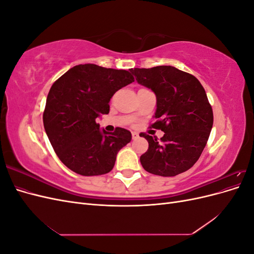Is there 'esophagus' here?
Here are the masks:
<instances>
[{
	"instance_id": "1",
	"label": "esophagus",
	"mask_w": 254,
	"mask_h": 254,
	"mask_svg": "<svg viewBox=\"0 0 254 254\" xmlns=\"http://www.w3.org/2000/svg\"><path fill=\"white\" fill-rule=\"evenodd\" d=\"M131 135H132V139L133 140H135V139H137V137H139V133H137V132H131Z\"/></svg>"
}]
</instances>
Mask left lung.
I'll return each mask as SVG.
<instances>
[{
    "label": "left lung",
    "mask_w": 254,
    "mask_h": 254,
    "mask_svg": "<svg viewBox=\"0 0 254 254\" xmlns=\"http://www.w3.org/2000/svg\"><path fill=\"white\" fill-rule=\"evenodd\" d=\"M136 81L157 97V121L151 127L164 135L144 132L148 149L140 161L146 172L173 177L193 166L202 153L213 126V110L201 83L194 75L171 65L130 68Z\"/></svg>",
    "instance_id": "obj_1"
}]
</instances>
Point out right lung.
Returning <instances> with one entry per match:
<instances>
[{
    "mask_svg": "<svg viewBox=\"0 0 254 254\" xmlns=\"http://www.w3.org/2000/svg\"><path fill=\"white\" fill-rule=\"evenodd\" d=\"M132 81L129 71L87 64L73 66L53 83L43 125L56 155L71 171L98 176L112 170L131 132L118 127L109 133L95 120L109 113L110 98Z\"/></svg>",
    "mask_w": 254,
    "mask_h": 254,
    "instance_id": "right-lung-1",
    "label": "right lung"
}]
</instances>
